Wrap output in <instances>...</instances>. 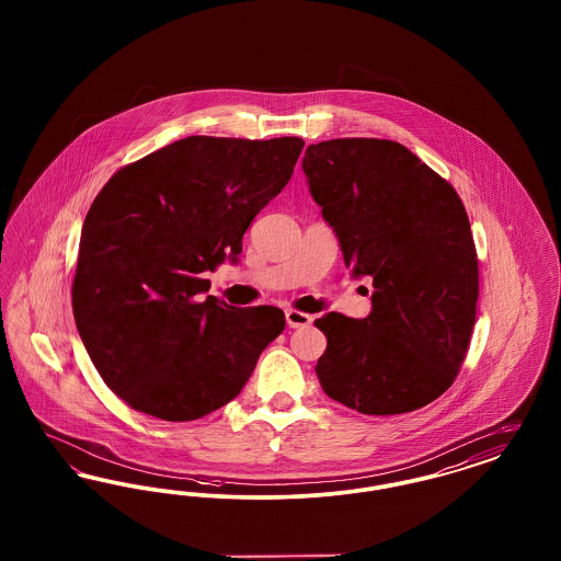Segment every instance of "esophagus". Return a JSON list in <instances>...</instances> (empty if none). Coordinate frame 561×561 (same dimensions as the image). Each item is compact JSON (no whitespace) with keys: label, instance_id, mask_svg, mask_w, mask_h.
Segmentation results:
<instances>
[{"label":"esophagus","instance_id":"obj_1","mask_svg":"<svg viewBox=\"0 0 561 561\" xmlns=\"http://www.w3.org/2000/svg\"><path fill=\"white\" fill-rule=\"evenodd\" d=\"M286 321H288L290 328H307V325H311L313 316L302 313V311H296V309H288V311H286Z\"/></svg>","mask_w":561,"mask_h":561}]
</instances>
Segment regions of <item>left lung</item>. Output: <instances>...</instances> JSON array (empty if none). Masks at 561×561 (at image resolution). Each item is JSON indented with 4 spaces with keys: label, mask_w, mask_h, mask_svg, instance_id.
<instances>
[{
    "label": "left lung",
    "mask_w": 561,
    "mask_h": 561,
    "mask_svg": "<svg viewBox=\"0 0 561 561\" xmlns=\"http://www.w3.org/2000/svg\"><path fill=\"white\" fill-rule=\"evenodd\" d=\"M302 170L345 265L374 286L366 320H316L328 339L316 366L321 389L374 416L437 400L467 357L480 296L458 193L410 149L380 138L309 145Z\"/></svg>",
    "instance_id": "obj_1"
}]
</instances>
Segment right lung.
Masks as SVG:
<instances>
[{"label":"right lung","mask_w":561,"mask_h":561,"mask_svg":"<svg viewBox=\"0 0 561 561\" xmlns=\"http://www.w3.org/2000/svg\"><path fill=\"white\" fill-rule=\"evenodd\" d=\"M305 147L187 136L119 168L85 214L73 318L108 389L136 412L195 421L240 396L286 316L199 294L236 261L254 216L288 185Z\"/></svg>","instance_id":"1"}]
</instances>
